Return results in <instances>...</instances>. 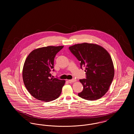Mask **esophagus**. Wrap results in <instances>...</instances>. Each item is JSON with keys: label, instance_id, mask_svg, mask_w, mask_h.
I'll use <instances>...</instances> for the list:
<instances>
[{"label": "esophagus", "instance_id": "1", "mask_svg": "<svg viewBox=\"0 0 134 134\" xmlns=\"http://www.w3.org/2000/svg\"><path fill=\"white\" fill-rule=\"evenodd\" d=\"M76 81V80L75 79H71V80H69L68 81L70 82H74Z\"/></svg>", "mask_w": 134, "mask_h": 134}]
</instances>
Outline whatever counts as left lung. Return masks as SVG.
I'll return each instance as SVG.
<instances>
[{"label": "left lung", "instance_id": "obj_1", "mask_svg": "<svg viewBox=\"0 0 134 134\" xmlns=\"http://www.w3.org/2000/svg\"><path fill=\"white\" fill-rule=\"evenodd\" d=\"M71 52L85 68L86 79H80L83 85L78 96L84 99H98L108 91L113 80L114 64L108 52L100 46L84 43L70 46Z\"/></svg>", "mask_w": 134, "mask_h": 134}]
</instances>
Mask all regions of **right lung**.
Returning a JSON list of instances; mask_svg holds the SVG:
<instances>
[{
	"label": "right lung",
	"instance_id": "obj_1",
	"mask_svg": "<svg viewBox=\"0 0 134 134\" xmlns=\"http://www.w3.org/2000/svg\"><path fill=\"white\" fill-rule=\"evenodd\" d=\"M64 46H48L32 51L26 58L23 70L26 88L36 99L49 102L60 96L65 80L53 78L54 61Z\"/></svg>",
	"mask_w": 134,
	"mask_h": 134
}]
</instances>
